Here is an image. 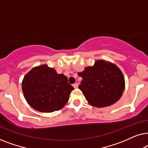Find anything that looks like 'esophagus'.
Returning a JSON list of instances; mask_svg holds the SVG:
<instances>
[{"label": "esophagus", "mask_w": 148, "mask_h": 148, "mask_svg": "<svg viewBox=\"0 0 148 148\" xmlns=\"http://www.w3.org/2000/svg\"><path fill=\"white\" fill-rule=\"evenodd\" d=\"M73 86L74 87V88H78V84H74L73 85Z\"/></svg>", "instance_id": "obj_1"}]
</instances>
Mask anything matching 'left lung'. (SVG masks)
<instances>
[{
    "instance_id": "8db88e82",
    "label": "left lung",
    "mask_w": 148,
    "mask_h": 148,
    "mask_svg": "<svg viewBox=\"0 0 148 148\" xmlns=\"http://www.w3.org/2000/svg\"><path fill=\"white\" fill-rule=\"evenodd\" d=\"M82 77L79 89L90 105L103 108L116 103L125 88L123 74L116 64L105 60H97L93 66L78 73Z\"/></svg>"
}]
</instances>
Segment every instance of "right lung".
<instances>
[{"label":"right lung","mask_w":148,"mask_h":148,"mask_svg":"<svg viewBox=\"0 0 148 148\" xmlns=\"http://www.w3.org/2000/svg\"><path fill=\"white\" fill-rule=\"evenodd\" d=\"M21 87L27 104L41 112L60 110L74 90L66 76L58 74L47 64L32 68L24 76Z\"/></svg>","instance_id":"right-lung-1"}]
</instances>
